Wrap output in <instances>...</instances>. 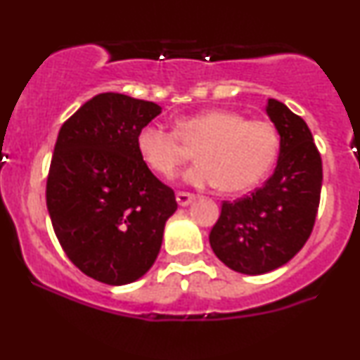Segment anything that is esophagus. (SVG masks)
I'll list each match as a JSON object with an SVG mask.
<instances>
[{
	"label": "esophagus",
	"mask_w": 360,
	"mask_h": 360,
	"mask_svg": "<svg viewBox=\"0 0 360 360\" xmlns=\"http://www.w3.org/2000/svg\"><path fill=\"white\" fill-rule=\"evenodd\" d=\"M176 200H177V205H179V206H188L189 203H193V201H194V194L179 191V193H176Z\"/></svg>",
	"instance_id": "34e87169"
}]
</instances>
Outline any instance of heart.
I'll return each instance as SVG.
<instances>
[{
  "label": "heart",
  "instance_id": "1",
  "mask_svg": "<svg viewBox=\"0 0 360 360\" xmlns=\"http://www.w3.org/2000/svg\"><path fill=\"white\" fill-rule=\"evenodd\" d=\"M142 162L171 179L196 150L198 164L186 172L188 184L220 186L225 193L255 188L274 166L279 134L266 120H247L232 110H206L176 122V131L157 123L140 128L135 139Z\"/></svg>",
  "mask_w": 360,
  "mask_h": 360
}]
</instances>
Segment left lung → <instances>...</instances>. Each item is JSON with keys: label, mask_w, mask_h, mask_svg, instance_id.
<instances>
[{"label": "left lung", "mask_w": 360, "mask_h": 360, "mask_svg": "<svg viewBox=\"0 0 360 360\" xmlns=\"http://www.w3.org/2000/svg\"><path fill=\"white\" fill-rule=\"evenodd\" d=\"M267 117L279 134L274 174L249 196L223 201L210 245L226 267L259 276L284 266L311 235L320 205V152L304 120L284 103L267 101Z\"/></svg>", "instance_id": "1"}]
</instances>
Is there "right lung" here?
<instances>
[{
	"instance_id": "add662e5",
	"label": "right lung",
	"mask_w": 360,
	"mask_h": 360,
	"mask_svg": "<svg viewBox=\"0 0 360 360\" xmlns=\"http://www.w3.org/2000/svg\"><path fill=\"white\" fill-rule=\"evenodd\" d=\"M162 111L152 101L101 93L57 135L47 177L53 232L77 269L122 286L150 269L164 226L177 210L174 191L140 159V128Z\"/></svg>"
}]
</instances>
